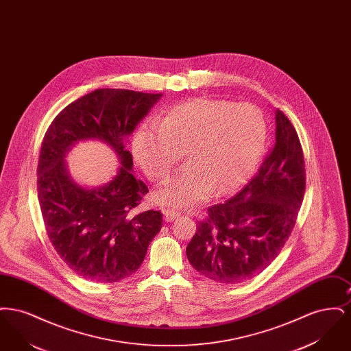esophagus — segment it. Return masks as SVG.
Segmentation results:
<instances>
[{"mask_svg": "<svg viewBox=\"0 0 351 351\" xmlns=\"http://www.w3.org/2000/svg\"><path fill=\"white\" fill-rule=\"evenodd\" d=\"M163 215H165V218H166L167 222H172L173 219H176V218L180 216V213L176 212V210H173V209H165V210H163Z\"/></svg>", "mask_w": 351, "mask_h": 351, "instance_id": "esophagus-1", "label": "esophagus"}]
</instances>
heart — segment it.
Listing matches in <instances>:
<instances>
[{
  "mask_svg": "<svg viewBox=\"0 0 351 351\" xmlns=\"http://www.w3.org/2000/svg\"><path fill=\"white\" fill-rule=\"evenodd\" d=\"M266 141L267 122L256 106L196 99L171 108L158 126H141L132 147L139 167L156 183L167 179L185 152L188 165L155 192V200L186 208L247 183Z\"/></svg>",
  "mask_w": 351,
  "mask_h": 351,
  "instance_id": "1",
  "label": "heart"
}]
</instances>
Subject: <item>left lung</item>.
Instances as JSON below:
<instances>
[{
    "instance_id": "8db88e82",
    "label": "left lung",
    "mask_w": 351,
    "mask_h": 351,
    "mask_svg": "<svg viewBox=\"0 0 351 351\" xmlns=\"http://www.w3.org/2000/svg\"><path fill=\"white\" fill-rule=\"evenodd\" d=\"M275 138L258 173L238 195L208 209L186 246L201 275L223 284L250 280L279 255L292 233L305 192L298 133L275 110Z\"/></svg>"
}]
</instances>
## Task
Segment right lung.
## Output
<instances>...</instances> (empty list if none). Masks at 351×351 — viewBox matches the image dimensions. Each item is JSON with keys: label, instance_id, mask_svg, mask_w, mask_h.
<instances>
[{"label": "right lung", "instance_id": "obj_1", "mask_svg": "<svg viewBox=\"0 0 351 351\" xmlns=\"http://www.w3.org/2000/svg\"><path fill=\"white\" fill-rule=\"evenodd\" d=\"M162 96L96 89L66 106L43 138L36 173L45 226L59 256L86 280L114 283L130 276L160 232V210L133 212L149 188L134 176L125 142ZM92 138L116 150L121 166L109 184L85 189L67 173L65 158L76 143Z\"/></svg>", "mask_w": 351, "mask_h": 351}]
</instances>
